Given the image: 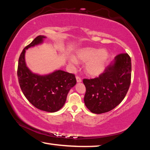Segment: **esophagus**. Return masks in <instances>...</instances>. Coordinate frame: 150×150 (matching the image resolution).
Masks as SVG:
<instances>
[{"mask_svg":"<svg viewBox=\"0 0 150 150\" xmlns=\"http://www.w3.org/2000/svg\"><path fill=\"white\" fill-rule=\"evenodd\" d=\"M76 80H77V83H81V81H82V80H81V79L79 77H78V76H77V77H76Z\"/></svg>","mask_w":150,"mask_h":150,"instance_id":"esophagus-1","label":"esophagus"}]
</instances>
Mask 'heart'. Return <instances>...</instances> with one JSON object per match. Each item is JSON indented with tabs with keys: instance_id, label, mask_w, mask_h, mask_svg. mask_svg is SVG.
<instances>
[{
	"instance_id": "b5f03b06",
	"label": "heart",
	"mask_w": 150,
	"mask_h": 150,
	"mask_svg": "<svg viewBox=\"0 0 150 150\" xmlns=\"http://www.w3.org/2000/svg\"><path fill=\"white\" fill-rule=\"evenodd\" d=\"M110 58V53L105 49L85 47L76 51L75 57H70L69 61L72 65H76L77 62L85 63L86 73L95 77L104 73Z\"/></svg>"
}]
</instances>
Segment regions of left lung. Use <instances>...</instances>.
<instances>
[{
  "instance_id": "1",
  "label": "left lung",
  "mask_w": 150,
  "mask_h": 150,
  "mask_svg": "<svg viewBox=\"0 0 150 150\" xmlns=\"http://www.w3.org/2000/svg\"><path fill=\"white\" fill-rule=\"evenodd\" d=\"M132 63L128 54L115 57L99 77L83 79L86 87L85 105L91 112L110 111L125 97L131 82Z\"/></svg>"
}]
</instances>
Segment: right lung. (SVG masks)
I'll list each match as a JSON object with an SVG mask.
<instances>
[{
	"label": "right lung",
	"instance_id": "1",
	"mask_svg": "<svg viewBox=\"0 0 150 150\" xmlns=\"http://www.w3.org/2000/svg\"><path fill=\"white\" fill-rule=\"evenodd\" d=\"M46 37L38 35L24 48L20 55L18 78L22 93L29 102L40 110L55 112L65 105L67 94L77 83L75 75L62 70L46 75L33 73L26 65V50L43 44Z\"/></svg>",
	"mask_w": 150,
	"mask_h": 150
}]
</instances>
